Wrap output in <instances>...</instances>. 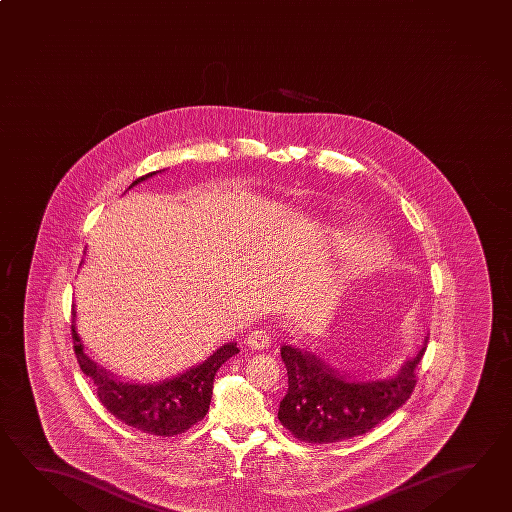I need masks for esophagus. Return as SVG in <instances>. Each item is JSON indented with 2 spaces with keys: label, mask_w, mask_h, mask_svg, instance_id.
<instances>
[{
  "label": "esophagus",
  "mask_w": 512,
  "mask_h": 512,
  "mask_svg": "<svg viewBox=\"0 0 512 512\" xmlns=\"http://www.w3.org/2000/svg\"><path fill=\"white\" fill-rule=\"evenodd\" d=\"M245 343H247L251 349H256V351L267 349V347L271 345V334H269V331H265V329H256V331H251L247 334Z\"/></svg>",
  "instance_id": "esophagus-1"
}]
</instances>
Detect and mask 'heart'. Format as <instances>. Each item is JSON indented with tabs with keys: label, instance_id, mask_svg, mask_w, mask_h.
<instances>
[{
	"label": "heart",
	"instance_id": "1",
	"mask_svg": "<svg viewBox=\"0 0 512 512\" xmlns=\"http://www.w3.org/2000/svg\"><path fill=\"white\" fill-rule=\"evenodd\" d=\"M356 227H340L329 231V243L338 252H347L354 271L374 269L387 256V243L380 236H362Z\"/></svg>",
	"mask_w": 512,
	"mask_h": 512
}]
</instances>
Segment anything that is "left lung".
Here are the masks:
<instances>
[{"label":"left lung","mask_w":512,"mask_h":512,"mask_svg":"<svg viewBox=\"0 0 512 512\" xmlns=\"http://www.w3.org/2000/svg\"><path fill=\"white\" fill-rule=\"evenodd\" d=\"M427 349L385 380H351L334 371L316 352L281 347L289 391L280 401L278 420L294 438L307 443L349 440L374 429L398 411L416 387V367Z\"/></svg>","instance_id":"8db88e82"}]
</instances>
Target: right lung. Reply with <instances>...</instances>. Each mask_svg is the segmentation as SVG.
<instances>
[{
	"mask_svg": "<svg viewBox=\"0 0 512 512\" xmlns=\"http://www.w3.org/2000/svg\"><path fill=\"white\" fill-rule=\"evenodd\" d=\"M154 174L156 172H149L132 181L131 187ZM74 318L76 312L72 307L74 354L80 363L81 372L94 383L101 405L125 425L156 436H176L189 431L192 425L203 420L211 405L212 383L216 372L225 361L240 352L236 343L229 341L203 363L181 372L171 380L147 385L121 381L114 378L111 372L101 369L83 352Z\"/></svg>",
	"mask_w": 512,
	"mask_h": 512,
	"instance_id": "obj_1",
	"label": "right lung"
}]
</instances>
